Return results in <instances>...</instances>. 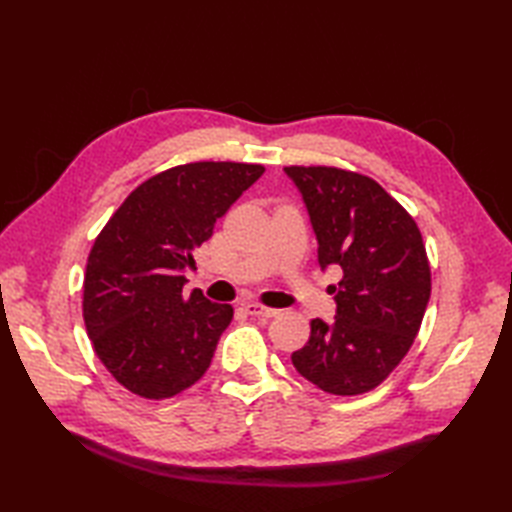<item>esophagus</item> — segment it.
<instances>
[{
    "label": "esophagus",
    "mask_w": 512,
    "mask_h": 512,
    "mask_svg": "<svg viewBox=\"0 0 512 512\" xmlns=\"http://www.w3.org/2000/svg\"><path fill=\"white\" fill-rule=\"evenodd\" d=\"M242 308H244L246 314H250V317H264V319H270V317H275V314H277V310L266 308V306H259V303H244Z\"/></svg>",
    "instance_id": "esophagus-1"
}]
</instances>
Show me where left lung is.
Segmentation results:
<instances>
[{
    "label": "left lung",
    "mask_w": 512,
    "mask_h": 512,
    "mask_svg": "<svg viewBox=\"0 0 512 512\" xmlns=\"http://www.w3.org/2000/svg\"><path fill=\"white\" fill-rule=\"evenodd\" d=\"M310 215L319 266H339L332 323L312 319L292 365L319 389L356 396L394 372L416 339L431 270L413 217L372 178L336 167H286Z\"/></svg>",
    "instance_id": "1"
}]
</instances>
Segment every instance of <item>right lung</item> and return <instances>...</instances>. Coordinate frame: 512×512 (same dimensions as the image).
<instances>
[{
	"label": "right lung",
	"mask_w": 512,
	"mask_h": 512,
	"mask_svg": "<svg viewBox=\"0 0 512 512\" xmlns=\"http://www.w3.org/2000/svg\"><path fill=\"white\" fill-rule=\"evenodd\" d=\"M262 173L246 162L167 169L129 193L96 237L83 281L85 328L107 372L134 394L171 398L209 369L233 308L198 288L182 295V273Z\"/></svg>",
	"instance_id": "1"
}]
</instances>
